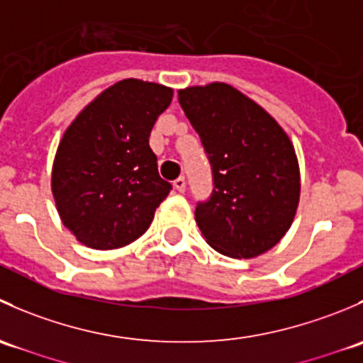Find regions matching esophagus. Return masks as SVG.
Listing matches in <instances>:
<instances>
[{"label": "esophagus", "instance_id": "1", "mask_svg": "<svg viewBox=\"0 0 363 363\" xmlns=\"http://www.w3.org/2000/svg\"><path fill=\"white\" fill-rule=\"evenodd\" d=\"M174 188L177 189L179 193H182L186 189V181H184V177H179V179H175L174 181Z\"/></svg>", "mask_w": 363, "mask_h": 363}]
</instances>
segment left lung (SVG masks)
<instances>
[{"label":"left lung","instance_id":"1","mask_svg":"<svg viewBox=\"0 0 363 363\" xmlns=\"http://www.w3.org/2000/svg\"><path fill=\"white\" fill-rule=\"evenodd\" d=\"M179 104L202 138L214 191L195 221L205 242L230 258H256L290 230L300 168L286 131L262 105L226 82L179 89Z\"/></svg>","mask_w":363,"mask_h":363}]
</instances>
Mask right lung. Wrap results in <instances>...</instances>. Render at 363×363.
I'll use <instances>...</instances> for the list:
<instances>
[{
  "label": "right lung",
  "instance_id": "obj_1",
  "mask_svg": "<svg viewBox=\"0 0 363 363\" xmlns=\"http://www.w3.org/2000/svg\"><path fill=\"white\" fill-rule=\"evenodd\" d=\"M174 89L123 79L101 91L65 130L50 174L61 223L91 250H119L144 235L170 193L149 135Z\"/></svg>",
  "mask_w": 363,
  "mask_h": 363
}]
</instances>
